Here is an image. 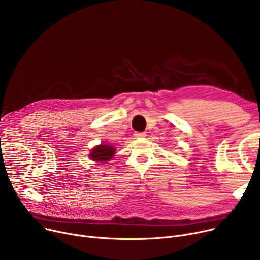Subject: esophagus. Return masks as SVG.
<instances>
[{"mask_svg": "<svg viewBox=\"0 0 260 260\" xmlns=\"http://www.w3.org/2000/svg\"><path fill=\"white\" fill-rule=\"evenodd\" d=\"M134 136H135L136 138H144V137H146V134H145V133H140V132H136V133L134 134Z\"/></svg>", "mask_w": 260, "mask_h": 260, "instance_id": "esophagus-1", "label": "esophagus"}]
</instances>
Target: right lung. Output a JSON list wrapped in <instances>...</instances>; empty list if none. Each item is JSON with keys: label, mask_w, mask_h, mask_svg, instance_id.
Instances as JSON below:
<instances>
[{"label": "right lung", "mask_w": 260, "mask_h": 260, "mask_svg": "<svg viewBox=\"0 0 260 260\" xmlns=\"http://www.w3.org/2000/svg\"><path fill=\"white\" fill-rule=\"evenodd\" d=\"M116 149L114 146H111L110 144H100L95 146L90 152V158L93 161L105 163L110 161L114 157Z\"/></svg>", "instance_id": "1"}]
</instances>
